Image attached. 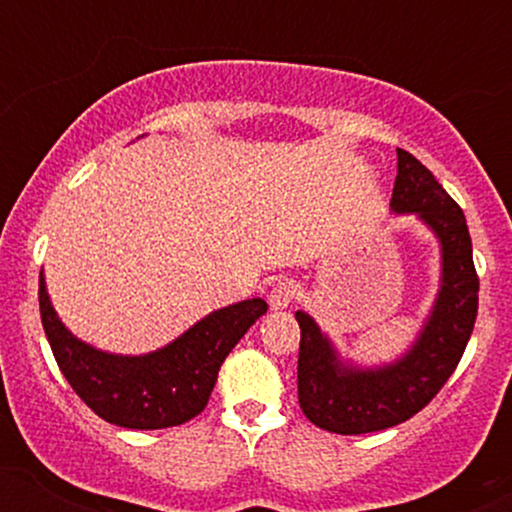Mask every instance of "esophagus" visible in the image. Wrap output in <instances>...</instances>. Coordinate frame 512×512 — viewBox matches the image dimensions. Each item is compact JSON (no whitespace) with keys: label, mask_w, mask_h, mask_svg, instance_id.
Wrapping results in <instances>:
<instances>
[{"label":"esophagus","mask_w":512,"mask_h":512,"mask_svg":"<svg viewBox=\"0 0 512 512\" xmlns=\"http://www.w3.org/2000/svg\"><path fill=\"white\" fill-rule=\"evenodd\" d=\"M292 297L294 289L282 280L275 282V285L270 287V292H267V302H270L272 309H287L289 304H292Z\"/></svg>","instance_id":"esophagus-1"}]
</instances>
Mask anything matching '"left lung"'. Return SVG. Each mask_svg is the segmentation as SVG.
I'll list each match as a JSON object with an SVG mask.
<instances>
[{"mask_svg":"<svg viewBox=\"0 0 512 512\" xmlns=\"http://www.w3.org/2000/svg\"><path fill=\"white\" fill-rule=\"evenodd\" d=\"M399 153L391 210L414 213L441 242V289L414 347L394 364H344L309 314L297 312V394L304 416L324 431L356 436L384 431L416 416L456 371L478 314V275L466 215L431 170Z\"/></svg>","mask_w":512,"mask_h":512,"instance_id":"1","label":"left lung"}]
</instances>
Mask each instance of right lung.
Instances as JSON below:
<instances>
[{"label": "right lung", "instance_id": "1", "mask_svg": "<svg viewBox=\"0 0 512 512\" xmlns=\"http://www.w3.org/2000/svg\"><path fill=\"white\" fill-rule=\"evenodd\" d=\"M39 312L61 374L103 421L138 431L180 426L208 406L225 356L267 312L265 299H245L200 319L175 342L143 356L98 352L56 317L39 275Z\"/></svg>", "mask_w": 512, "mask_h": 512}]
</instances>
